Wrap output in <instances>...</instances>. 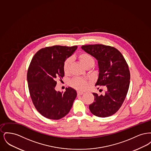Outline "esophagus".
<instances>
[{"label":"esophagus","instance_id":"34e87169","mask_svg":"<svg viewBox=\"0 0 151 151\" xmlns=\"http://www.w3.org/2000/svg\"><path fill=\"white\" fill-rule=\"evenodd\" d=\"M84 93L83 92H80V91H78V96H81V95H82V94H83Z\"/></svg>","mask_w":151,"mask_h":151}]
</instances>
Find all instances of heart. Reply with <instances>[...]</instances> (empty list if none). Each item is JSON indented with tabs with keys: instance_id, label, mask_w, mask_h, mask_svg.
Wrapping results in <instances>:
<instances>
[{
	"instance_id": "heart-1",
	"label": "heart",
	"mask_w": 151,
	"mask_h": 151,
	"mask_svg": "<svg viewBox=\"0 0 151 151\" xmlns=\"http://www.w3.org/2000/svg\"><path fill=\"white\" fill-rule=\"evenodd\" d=\"M78 58L80 63L85 67H86L88 65H94V62L93 58L87 53H85V52L81 53L79 55ZM72 59L71 58H68L65 59L63 63V71L65 73L69 72L71 65L72 63ZM70 85L73 88L79 91H84L87 88L88 82L86 79H82L80 78H76L70 80Z\"/></svg>"
}]
</instances>
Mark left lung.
I'll list each match as a JSON object with an SVG mask.
<instances>
[{"instance_id": "obj_1", "label": "left lung", "mask_w": 151, "mask_h": 151, "mask_svg": "<svg viewBox=\"0 0 151 151\" xmlns=\"http://www.w3.org/2000/svg\"><path fill=\"white\" fill-rule=\"evenodd\" d=\"M81 47L98 61L99 73L95 86L106 88L103 95L93 93L94 101L89 105V110L99 117L113 115L121 107L129 88L130 73L127 63L120 51L113 47L96 44Z\"/></svg>"}]
</instances>
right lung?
Here are the masks:
<instances>
[{
	"mask_svg": "<svg viewBox=\"0 0 151 151\" xmlns=\"http://www.w3.org/2000/svg\"><path fill=\"white\" fill-rule=\"evenodd\" d=\"M78 46H53L43 48L32 58L27 72V81L32 102L43 116L58 120L67 115L77 96L76 90L65 88V92L55 90L57 79L65 76L63 63Z\"/></svg>",
	"mask_w": 151,
	"mask_h": 151,
	"instance_id": "obj_1",
	"label": "right lung"
}]
</instances>
